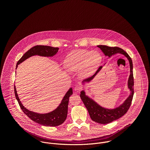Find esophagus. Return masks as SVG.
I'll list each match as a JSON object with an SVG mask.
<instances>
[{"label": "esophagus", "instance_id": "1", "mask_svg": "<svg viewBox=\"0 0 150 150\" xmlns=\"http://www.w3.org/2000/svg\"><path fill=\"white\" fill-rule=\"evenodd\" d=\"M74 90L76 91L79 92V91H80L82 90V87L80 86V85H76V86L75 87V88H74Z\"/></svg>", "mask_w": 150, "mask_h": 150}]
</instances>
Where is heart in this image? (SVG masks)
Returning a JSON list of instances; mask_svg holds the SVG:
<instances>
[{
  "label": "heart",
  "mask_w": 150,
  "mask_h": 150,
  "mask_svg": "<svg viewBox=\"0 0 150 150\" xmlns=\"http://www.w3.org/2000/svg\"><path fill=\"white\" fill-rule=\"evenodd\" d=\"M101 59V54L97 51L78 49L72 51L67 55L64 66L68 71H79L81 76L86 78L95 72Z\"/></svg>",
  "instance_id": "obj_1"
}]
</instances>
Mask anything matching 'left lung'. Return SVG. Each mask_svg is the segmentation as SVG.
<instances>
[{"label": "left lung", "mask_w": 150, "mask_h": 150, "mask_svg": "<svg viewBox=\"0 0 150 150\" xmlns=\"http://www.w3.org/2000/svg\"><path fill=\"white\" fill-rule=\"evenodd\" d=\"M97 47L102 50L105 56H108L109 57L116 53H121L123 54L127 58L130 65L131 74L129 79H128L127 85L128 88H129L131 91V94L129 96L125 101V102L122 104L119 105L118 108H116L114 109H108L104 108L103 107H101L100 105H98L91 98H89L88 96L85 95L84 91H82L81 92L80 97L82 101H83L85 108H87L91 119L93 121L97 122L98 123L107 124L115 120H117L121 117L122 116H123L127 112L128 109H129L131 105V103L134 94L133 64L131 57L128 55V54L125 51H124L121 48L117 47H109L104 45H99L97 46ZM102 67H100L93 76L85 79V80L83 81V82H90V81H91L97 75V74L101 69Z\"/></svg>", "instance_id": "obj_1"}]
</instances>
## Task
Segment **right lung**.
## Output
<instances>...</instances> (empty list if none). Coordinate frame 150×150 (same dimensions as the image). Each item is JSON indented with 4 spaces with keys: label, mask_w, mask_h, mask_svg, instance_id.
I'll return each instance as SVG.
<instances>
[{
    "label": "right lung",
    "mask_w": 150,
    "mask_h": 150,
    "mask_svg": "<svg viewBox=\"0 0 150 150\" xmlns=\"http://www.w3.org/2000/svg\"><path fill=\"white\" fill-rule=\"evenodd\" d=\"M58 47H53L47 46H35L29 50H28L21 57L16 64V69L18 67V65L21 63L24 62L25 60L28 57L34 56L38 55L41 56H53L55 55L58 52ZM14 92L15 97L19 103L21 109H22L23 112L32 120L38 123L41 125L45 126H57L62 124L67 119L68 114V108L69 98L72 94V88H71L68 91L67 93L65 96H64L63 100H62L61 103L57 107V109L53 111L45 114H40L28 110L23 106L21 103L18 97V96L16 93V88L14 85Z\"/></svg>",
    "instance_id": "add662e5"
}]
</instances>
